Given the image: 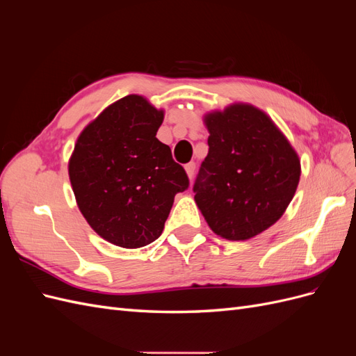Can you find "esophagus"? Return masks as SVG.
Returning <instances> with one entry per match:
<instances>
[{
	"label": "esophagus",
	"mask_w": 356,
	"mask_h": 356,
	"mask_svg": "<svg viewBox=\"0 0 356 356\" xmlns=\"http://www.w3.org/2000/svg\"><path fill=\"white\" fill-rule=\"evenodd\" d=\"M186 172H187V175H188V178L191 179L193 178V175H195V170H196V165L193 163V161H190V163H187L186 166Z\"/></svg>",
	"instance_id": "esophagus-1"
}]
</instances>
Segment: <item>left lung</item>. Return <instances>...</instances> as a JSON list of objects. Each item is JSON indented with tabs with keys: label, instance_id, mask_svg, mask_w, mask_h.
Returning a JSON list of instances; mask_svg holds the SVG:
<instances>
[{
	"label": "left lung",
	"instance_id": "8db88e82",
	"mask_svg": "<svg viewBox=\"0 0 356 356\" xmlns=\"http://www.w3.org/2000/svg\"><path fill=\"white\" fill-rule=\"evenodd\" d=\"M209 138L195 182V200L211 230L246 241L273 225L293 200L300 159L270 117L251 104H232L203 117Z\"/></svg>",
	"mask_w": 356,
	"mask_h": 356
}]
</instances>
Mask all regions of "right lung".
Instances as JSON below:
<instances>
[{"label": "right lung", "mask_w": 356, "mask_h": 356, "mask_svg": "<svg viewBox=\"0 0 356 356\" xmlns=\"http://www.w3.org/2000/svg\"><path fill=\"white\" fill-rule=\"evenodd\" d=\"M165 111L141 95L115 101L83 129L68 161L71 187L90 227L113 245L141 248L163 232L188 177L156 138Z\"/></svg>", "instance_id": "1"}]
</instances>
